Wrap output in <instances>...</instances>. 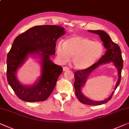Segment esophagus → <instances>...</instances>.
<instances>
[{
  "label": "esophagus",
  "mask_w": 129,
  "mask_h": 129,
  "mask_svg": "<svg viewBox=\"0 0 129 129\" xmlns=\"http://www.w3.org/2000/svg\"><path fill=\"white\" fill-rule=\"evenodd\" d=\"M68 70H69V68H68V67H66V66L63 67V71H66Z\"/></svg>",
  "instance_id": "34e87169"
}]
</instances>
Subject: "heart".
Returning <instances> with one entry per match:
<instances>
[{
    "instance_id": "b5f03b06",
    "label": "heart",
    "mask_w": 129,
    "mask_h": 129,
    "mask_svg": "<svg viewBox=\"0 0 129 129\" xmlns=\"http://www.w3.org/2000/svg\"><path fill=\"white\" fill-rule=\"evenodd\" d=\"M56 52L60 62H68L73 56L74 68L83 70L90 68L100 58L104 52V46L98 41L74 35L65 40L63 44L57 45Z\"/></svg>"
}]
</instances>
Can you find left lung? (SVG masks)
<instances>
[{"label":"left lung","mask_w":129,"mask_h":129,"mask_svg":"<svg viewBox=\"0 0 129 129\" xmlns=\"http://www.w3.org/2000/svg\"><path fill=\"white\" fill-rule=\"evenodd\" d=\"M88 31L100 35L101 40L104 42V45L106 49V51L105 55H104L102 57H101L98 62L94 63L90 68L86 69H83V70H77L74 73L75 81H74V88H75L76 96L81 103L88 105H100L102 104H106V102L109 101L112 97L115 91H113L111 95L106 100L101 101H95L89 100V98L84 95L81 91V88L86 83L88 77L92 71H94L101 64L113 62L114 66L117 69L119 77L115 88V90L120 84L121 73H122L123 63V59L120 47L118 45L115 44L112 41L111 38H110L109 35L107 33H106L105 31L101 30H88Z\"/></svg>","instance_id":"8db88e82"}]
</instances>
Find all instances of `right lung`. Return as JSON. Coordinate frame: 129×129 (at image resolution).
Here are the masks:
<instances>
[{"instance_id":"obj_1","label":"right lung","mask_w":129,"mask_h":129,"mask_svg":"<svg viewBox=\"0 0 129 129\" xmlns=\"http://www.w3.org/2000/svg\"><path fill=\"white\" fill-rule=\"evenodd\" d=\"M64 28L57 25H37L15 38L7 57V81L16 95L26 102L45 101L53 91L63 68L54 64L50 56L55 54L57 39L65 34ZM28 54H38L42 59V76L30 86L21 85L15 73Z\"/></svg>"}]
</instances>
